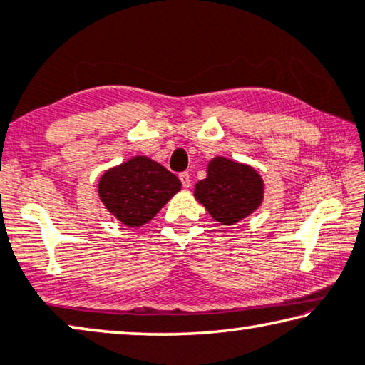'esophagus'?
I'll return each instance as SVG.
<instances>
[{
	"mask_svg": "<svg viewBox=\"0 0 365 365\" xmlns=\"http://www.w3.org/2000/svg\"><path fill=\"white\" fill-rule=\"evenodd\" d=\"M178 178H180V182H182V185L185 188H188L190 187V173H187V172H182L180 175H178Z\"/></svg>",
	"mask_w": 365,
	"mask_h": 365,
	"instance_id": "obj_1",
	"label": "esophagus"
}]
</instances>
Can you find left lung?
<instances>
[{"label":"left lung","instance_id":"left-lung-1","mask_svg":"<svg viewBox=\"0 0 365 365\" xmlns=\"http://www.w3.org/2000/svg\"><path fill=\"white\" fill-rule=\"evenodd\" d=\"M206 178L195 185V198L215 221L231 226L255 211L264 200V182L246 164L215 157Z\"/></svg>","mask_w":365,"mask_h":365}]
</instances>
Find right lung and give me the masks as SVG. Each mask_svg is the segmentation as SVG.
I'll return each mask as SVG.
<instances>
[{
    "mask_svg": "<svg viewBox=\"0 0 365 365\" xmlns=\"http://www.w3.org/2000/svg\"><path fill=\"white\" fill-rule=\"evenodd\" d=\"M180 187V180L159 162L135 155L103 173L98 195L116 220L135 227L149 222Z\"/></svg>",
    "mask_w": 365,
    "mask_h": 365,
    "instance_id": "obj_1",
    "label": "right lung"
}]
</instances>
